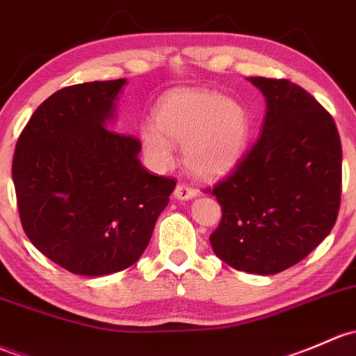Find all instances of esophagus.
Wrapping results in <instances>:
<instances>
[{"instance_id":"obj_1","label":"esophagus","mask_w":356,"mask_h":356,"mask_svg":"<svg viewBox=\"0 0 356 356\" xmlns=\"http://www.w3.org/2000/svg\"><path fill=\"white\" fill-rule=\"evenodd\" d=\"M174 197L175 200H181V201L193 200V197H196V191L188 188V186H184V184H177L174 189Z\"/></svg>"}]
</instances>
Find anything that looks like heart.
<instances>
[{
    "label": "heart",
    "instance_id": "b5f03b06",
    "mask_svg": "<svg viewBox=\"0 0 356 356\" xmlns=\"http://www.w3.org/2000/svg\"><path fill=\"white\" fill-rule=\"evenodd\" d=\"M250 119L238 100L208 90H181L163 99L156 124L141 128V149L148 163L165 170L174 163V145H182L189 174L211 179L227 174L244 156Z\"/></svg>",
    "mask_w": 356,
    "mask_h": 356
}]
</instances>
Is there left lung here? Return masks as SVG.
<instances>
[{
	"label": "left lung",
	"instance_id": "1",
	"mask_svg": "<svg viewBox=\"0 0 356 356\" xmlns=\"http://www.w3.org/2000/svg\"><path fill=\"white\" fill-rule=\"evenodd\" d=\"M266 99L261 136L211 191L222 222L213 252L238 271L276 275L300 263L334 227L341 141L331 114L288 80L247 78Z\"/></svg>",
	"mask_w": 356,
	"mask_h": 356
}]
</instances>
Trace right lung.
Wrapping results in <instances>:
<instances>
[{
  "mask_svg": "<svg viewBox=\"0 0 356 356\" xmlns=\"http://www.w3.org/2000/svg\"><path fill=\"white\" fill-rule=\"evenodd\" d=\"M124 78L52 93L22 131L13 184L22 227L52 263L106 276L136 263L174 179L140 163L138 138L109 131Z\"/></svg>",
  "mask_w": 356,
  "mask_h": 356,
  "instance_id": "1",
  "label": "right lung"
}]
</instances>
